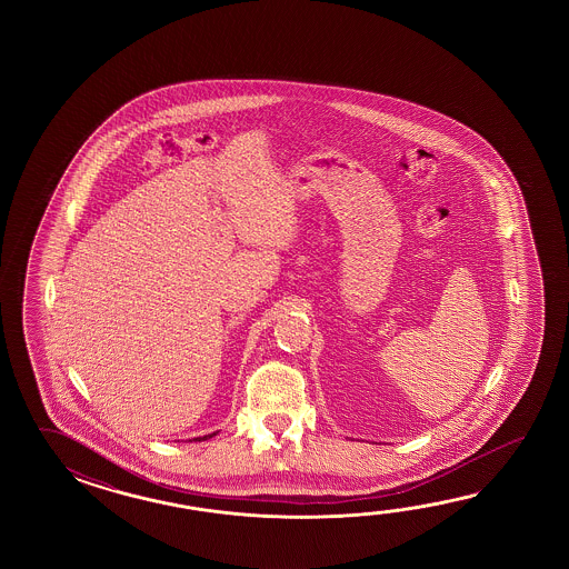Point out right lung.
<instances>
[{
	"instance_id": "add662e5",
	"label": "right lung",
	"mask_w": 569,
	"mask_h": 569,
	"mask_svg": "<svg viewBox=\"0 0 569 569\" xmlns=\"http://www.w3.org/2000/svg\"><path fill=\"white\" fill-rule=\"evenodd\" d=\"M218 436V431L216 433H211V436H203V437H197L194 441H206V439H209V437Z\"/></svg>"
}]
</instances>
